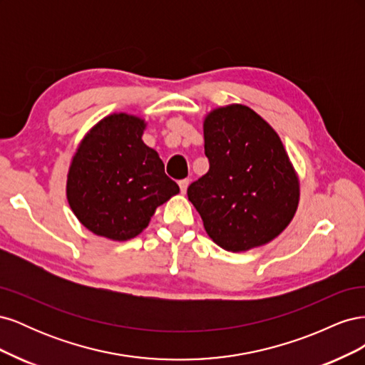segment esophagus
<instances>
[{
  "label": "esophagus",
  "instance_id": "34e87169",
  "mask_svg": "<svg viewBox=\"0 0 365 365\" xmlns=\"http://www.w3.org/2000/svg\"><path fill=\"white\" fill-rule=\"evenodd\" d=\"M180 189H181V193L184 195L185 192H187V187H189V184H190V181L189 180H181L180 182Z\"/></svg>",
  "mask_w": 365,
  "mask_h": 365
}]
</instances>
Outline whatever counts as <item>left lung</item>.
Here are the masks:
<instances>
[{
    "label": "left lung",
    "instance_id": "8db88e82",
    "mask_svg": "<svg viewBox=\"0 0 365 365\" xmlns=\"http://www.w3.org/2000/svg\"><path fill=\"white\" fill-rule=\"evenodd\" d=\"M208 172L187 189L216 245L242 252L277 237L300 201V181L277 132L250 106L215 108L204 118Z\"/></svg>",
    "mask_w": 365,
    "mask_h": 365
}]
</instances>
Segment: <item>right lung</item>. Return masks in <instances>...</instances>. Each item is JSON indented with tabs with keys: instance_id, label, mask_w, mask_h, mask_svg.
<instances>
[{
	"instance_id": "add662e5",
	"label": "right lung",
	"mask_w": 365,
	"mask_h": 365,
	"mask_svg": "<svg viewBox=\"0 0 365 365\" xmlns=\"http://www.w3.org/2000/svg\"><path fill=\"white\" fill-rule=\"evenodd\" d=\"M146 126L134 114H109L74 152L67 200L79 222L97 236L117 242L138 236L155 210L180 193L158 152L141 140Z\"/></svg>"
}]
</instances>
